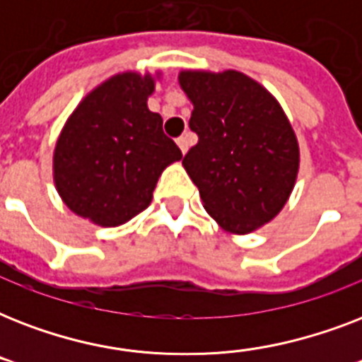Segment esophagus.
I'll use <instances>...</instances> for the list:
<instances>
[{"label": "esophagus", "instance_id": "obj_1", "mask_svg": "<svg viewBox=\"0 0 362 362\" xmlns=\"http://www.w3.org/2000/svg\"><path fill=\"white\" fill-rule=\"evenodd\" d=\"M176 144L180 146L182 153H186L187 148H189V135H187V133H186V135L178 136V139H176Z\"/></svg>", "mask_w": 362, "mask_h": 362}]
</instances>
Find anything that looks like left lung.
<instances>
[{
  "mask_svg": "<svg viewBox=\"0 0 362 362\" xmlns=\"http://www.w3.org/2000/svg\"><path fill=\"white\" fill-rule=\"evenodd\" d=\"M199 141L182 159L204 209L231 233L255 231L286 204L298 144L276 99L237 71H182Z\"/></svg>",
  "mask_w": 362,
  "mask_h": 362,
  "instance_id": "left-lung-1",
  "label": "left lung"
}]
</instances>
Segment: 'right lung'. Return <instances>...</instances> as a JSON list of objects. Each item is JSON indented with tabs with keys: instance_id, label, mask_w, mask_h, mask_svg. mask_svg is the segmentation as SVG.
<instances>
[{
	"instance_id": "1",
	"label": "right lung",
	"mask_w": 362,
	"mask_h": 362,
	"mask_svg": "<svg viewBox=\"0 0 362 362\" xmlns=\"http://www.w3.org/2000/svg\"><path fill=\"white\" fill-rule=\"evenodd\" d=\"M150 75L124 73L95 88L73 112L56 144L54 180L75 214L122 226L152 201L161 170L182 158L148 110Z\"/></svg>"
}]
</instances>
